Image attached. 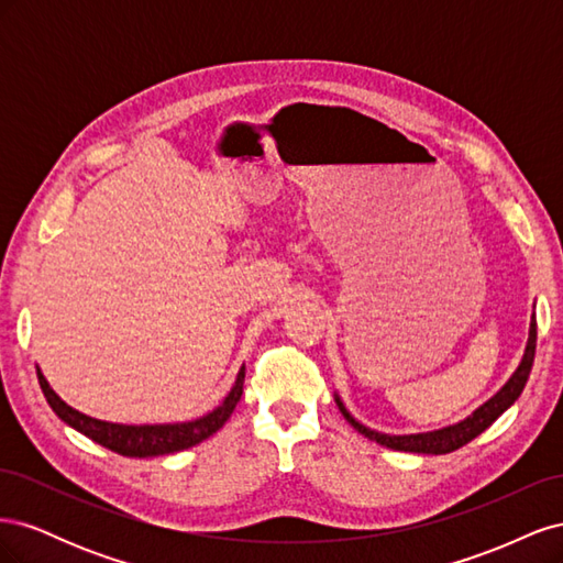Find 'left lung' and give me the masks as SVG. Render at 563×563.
I'll use <instances>...</instances> for the list:
<instances>
[{
    "mask_svg": "<svg viewBox=\"0 0 563 563\" xmlns=\"http://www.w3.org/2000/svg\"><path fill=\"white\" fill-rule=\"evenodd\" d=\"M536 340H538V323H536V314H533L531 317V331H528V343H526L523 360H521L519 368L512 373V378H509L503 385V389L498 391L496 397H490L484 406L476 408V411L470 418L460 420L457 424H449V428H444V430L422 432V434H404V437L383 434V432L366 428V424H362L360 420H354L347 408L343 406V401H340L338 397H335V404L340 408V413L345 416V420L352 424L356 432L364 434L371 441H376V444H380V446L395 449V451H406V453H432V455L451 453V451H457L460 446L470 444L474 437H479L486 428H490V424L507 411L509 406H512L519 399V395L526 387L528 376H531V368H533Z\"/></svg>",
    "mask_w": 563,
    "mask_h": 563,
    "instance_id": "1",
    "label": "left lung"
}]
</instances>
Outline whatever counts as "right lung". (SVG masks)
<instances>
[{
	"instance_id": "right-lung-1",
	"label": "right lung",
	"mask_w": 563,
	"mask_h": 563,
	"mask_svg": "<svg viewBox=\"0 0 563 563\" xmlns=\"http://www.w3.org/2000/svg\"><path fill=\"white\" fill-rule=\"evenodd\" d=\"M37 378L40 387L44 391V397L48 406L54 408L56 416L81 432L84 437L93 439L96 444L106 446L119 455L126 457H152V455H166V453H176L183 449L197 446L199 441L209 439L216 434L228 418L232 416L236 401L242 399L244 391V368L236 373V380L230 389V395L223 399L218 408H213L211 413L201 416L190 422H174V424H119V422H106V420H96L91 416H84L75 411L73 406H67L54 389L48 387L46 378L42 376V371L37 368Z\"/></svg>"
}]
</instances>
